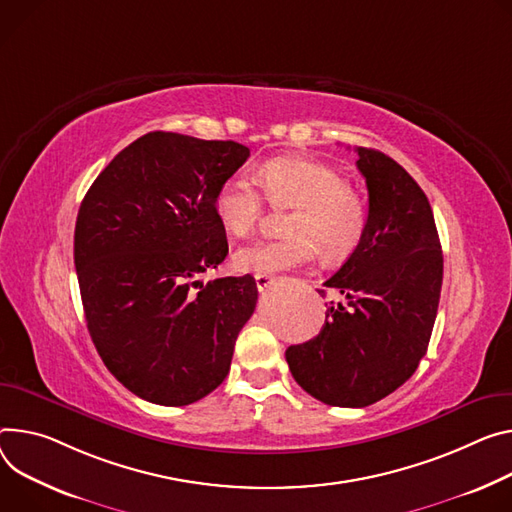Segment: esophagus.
<instances>
[{"mask_svg": "<svg viewBox=\"0 0 512 512\" xmlns=\"http://www.w3.org/2000/svg\"><path fill=\"white\" fill-rule=\"evenodd\" d=\"M255 284H257V290H259V292H265V290L273 284V277H271V275H265V273H257V275H255Z\"/></svg>", "mask_w": 512, "mask_h": 512, "instance_id": "34e87169", "label": "esophagus"}]
</instances>
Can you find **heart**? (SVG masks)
Segmentation results:
<instances>
[{
  "label": "heart",
  "instance_id": "heart-1",
  "mask_svg": "<svg viewBox=\"0 0 512 512\" xmlns=\"http://www.w3.org/2000/svg\"><path fill=\"white\" fill-rule=\"evenodd\" d=\"M255 180L273 208H292L284 220L286 237L241 247L232 265L243 273H277L318 257L343 261L355 253L367 230V204L329 165L280 157L263 163ZM247 175L220 183L212 210L232 237H245L263 216V198Z\"/></svg>",
  "mask_w": 512,
  "mask_h": 512
}]
</instances>
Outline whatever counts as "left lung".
Returning a JSON list of instances; mask_svg holds the SVG:
<instances>
[{
	"mask_svg": "<svg viewBox=\"0 0 512 512\" xmlns=\"http://www.w3.org/2000/svg\"><path fill=\"white\" fill-rule=\"evenodd\" d=\"M355 151L367 185V230L324 282L347 306H329L320 333L286 351L294 380L310 396L345 408L374 404L414 374L429 347L443 284V253L425 192L388 155Z\"/></svg>",
	"mask_w": 512,
	"mask_h": 512,
	"instance_id": "1",
	"label": "left lung"
}]
</instances>
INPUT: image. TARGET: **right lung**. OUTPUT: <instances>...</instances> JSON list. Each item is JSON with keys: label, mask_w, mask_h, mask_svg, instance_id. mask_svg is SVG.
<instances>
[{"label": "right lung", "mask_w": 512, "mask_h": 512, "mask_svg": "<svg viewBox=\"0 0 512 512\" xmlns=\"http://www.w3.org/2000/svg\"><path fill=\"white\" fill-rule=\"evenodd\" d=\"M247 157L235 141L149 132L81 202L73 255L87 331L112 376L147 402L185 406L216 390L255 310L253 275L200 282L228 253L214 194Z\"/></svg>", "instance_id": "add662e5"}]
</instances>
